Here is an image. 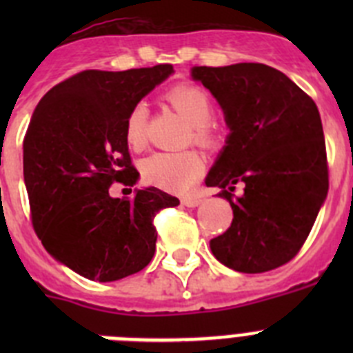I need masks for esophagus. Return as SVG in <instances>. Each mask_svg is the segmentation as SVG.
I'll return each instance as SVG.
<instances>
[{
  "label": "esophagus",
  "mask_w": 353,
  "mask_h": 353,
  "mask_svg": "<svg viewBox=\"0 0 353 353\" xmlns=\"http://www.w3.org/2000/svg\"><path fill=\"white\" fill-rule=\"evenodd\" d=\"M201 201H203V199L199 198V196H185V198H182V205H185V207H189V208L198 207Z\"/></svg>",
  "instance_id": "obj_1"
}]
</instances>
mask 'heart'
<instances>
[{"mask_svg": "<svg viewBox=\"0 0 353 353\" xmlns=\"http://www.w3.org/2000/svg\"><path fill=\"white\" fill-rule=\"evenodd\" d=\"M168 101L189 123L191 138L198 145L217 146L221 132L210 118L214 102L210 93L198 84L182 83L168 92ZM125 139L130 148L139 150L148 139V105L134 104L125 118ZM205 173V159L196 150L182 152H157L141 162L143 180L150 185L170 192H187Z\"/></svg>", "mask_w": 353, "mask_h": 353, "instance_id": "b5f03b06", "label": "heart"}]
</instances>
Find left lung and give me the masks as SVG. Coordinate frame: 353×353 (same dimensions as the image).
Returning a JSON list of instances; mask_svg holds the SVG:
<instances>
[{"label": "left lung", "mask_w": 353, "mask_h": 353, "mask_svg": "<svg viewBox=\"0 0 353 353\" xmlns=\"http://www.w3.org/2000/svg\"><path fill=\"white\" fill-rule=\"evenodd\" d=\"M192 77L219 101L232 130L205 180L233 208L232 226L210 240L212 252L236 272L277 269L297 256L329 191L316 104L263 63L194 67ZM236 183H245L239 200Z\"/></svg>", "instance_id": "left-lung-1"}]
</instances>
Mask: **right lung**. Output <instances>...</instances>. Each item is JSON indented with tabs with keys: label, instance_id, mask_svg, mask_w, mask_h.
<instances>
[{
	"label": "right lung",
	"instance_id": "right-lung-1",
	"mask_svg": "<svg viewBox=\"0 0 353 353\" xmlns=\"http://www.w3.org/2000/svg\"><path fill=\"white\" fill-rule=\"evenodd\" d=\"M173 65L123 72L83 70L43 95L23 141L31 224L43 248L92 281H117L154 258L159 210L179 198L148 187L134 198L109 196L134 185L125 118L166 79Z\"/></svg>",
	"mask_w": 353,
	"mask_h": 353
}]
</instances>
